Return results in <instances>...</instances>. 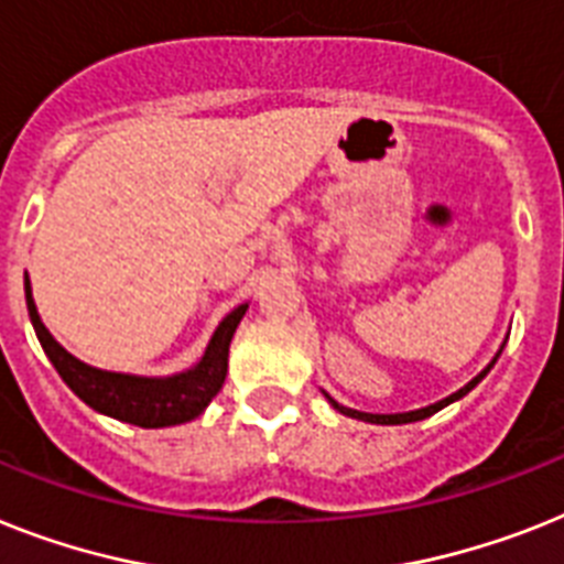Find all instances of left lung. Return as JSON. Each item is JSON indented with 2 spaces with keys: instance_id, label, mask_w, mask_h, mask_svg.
Listing matches in <instances>:
<instances>
[{
  "instance_id": "obj_1",
  "label": "left lung",
  "mask_w": 564,
  "mask_h": 564,
  "mask_svg": "<svg viewBox=\"0 0 564 564\" xmlns=\"http://www.w3.org/2000/svg\"><path fill=\"white\" fill-rule=\"evenodd\" d=\"M499 355H501V351H499ZM499 355L492 357L490 366H487V369H484L481 375L473 377V380H469V383L464 386V389H458V392L449 394V398L438 400V403H432V406H426V409H415V412H400V415H371V412H357V409L343 406V403H337V400L328 398V394H325V398H328V403H332V406L337 409L339 415L357 417V421H366V423H415V421H423V417L435 415V412H441V409H444V406H449V403H453V400H460V398H464V394H467V392H473V389H476V386L481 383L484 377H487V371H490L492 366H496V360H499Z\"/></svg>"
}]
</instances>
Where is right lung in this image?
Returning a JSON list of instances; mask_svg holds the SVG:
<instances>
[{"instance_id": "1", "label": "right lung", "mask_w": 564, "mask_h": 564, "mask_svg": "<svg viewBox=\"0 0 564 564\" xmlns=\"http://www.w3.org/2000/svg\"><path fill=\"white\" fill-rule=\"evenodd\" d=\"M25 302L28 316L34 325L36 339H40L42 351L54 362V369L65 380L83 403L109 415L115 421L134 423L143 430H161V426H175V423H187L198 417L207 409V403L218 394L221 383L227 377V355H230V339L236 334V325L248 311V305L232 308L230 314L218 323L216 334L209 337L207 351L193 369L181 371L172 377H138V375H120V371H104L88 366L68 355L51 332L42 325L36 314L34 296H31V282L25 276Z\"/></svg>"}]
</instances>
